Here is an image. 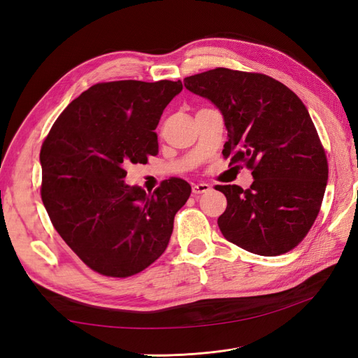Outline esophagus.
<instances>
[{
	"mask_svg": "<svg viewBox=\"0 0 358 358\" xmlns=\"http://www.w3.org/2000/svg\"><path fill=\"white\" fill-rule=\"evenodd\" d=\"M212 187L209 185V183L206 182H200V183H194L192 185V194H196V196H199V194H203V192H208Z\"/></svg>",
	"mask_w": 358,
	"mask_h": 358,
	"instance_id": "esophagus-1",
	"label": "esophagus"
}]
</instances>
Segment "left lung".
Segmentation results:
<instances>
[{"instance_id":"left-lung-1","label":"left lung","mask_w":358,"mask_h":358,"mask_svg":"<svg viewBox=\"0 0 358 358\" xmlns=\"http://www.w3.org/2000/svg\"><path fill=\"white\" fill-rule=\"evenodd\" d=\"M224 116L222 155L252 170L248 189L216 185L227 197L218 218L229 242L275 257L296 248L315 222L329 179L317 128L299 96L259 73L215 69L183 79Z\"/></svg>"}]
</instances>
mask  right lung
<instances>
[{
	"mask_svg": "<svg viewBox=\"0 0 358 358\" xmlns=\"http://www.w3.org/2000/svg\"><path fill=\"white\" fill-rule=\"evenodd\" d=\"M182 82L116 80L82 92L41 145V200L55 230L95 272L128 278L166 251L187 180L150 194L125 183V167L158 154L155 128Z\"/></svg>",
	"mask_w": 358,
	"mask_h": 358,
	"instance_id": "add662e5",
	"label": "right lung"
}]
</instances>
